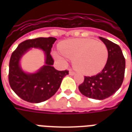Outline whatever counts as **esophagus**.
Wrapping results in <instances>:
<instances>
[{"label":"esophagus","mask_w":132,"mask_h":132,"mask_svg":"<svg viewBox=\"0 0 132 132\" xmlns=\"http://www.w3.org/2000/svg\"><path fill=\"white\" fill-rule=\"evenodd\" d=\"M69 74L71 75V76H73V75L76 74V73L72 69H69Z\"/></svg>","instance_id":"1"}]
</instances>
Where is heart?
I'll use <instances>...</instances> for the list:
<instances>
[{"instance_id":"1","label":"heart","mask_w":132,"mask_h":132,"mask_svg":"<svg viewBox=\"0 0 132 132\" xmlns=\"http://www.w3.org/2000/svg\"><path fill=\"white\" fill-rule=\"evenodd\" d=\"M61 53L73 59L78 71L86 75L96 74L105 67L108 57L107 46L102 42L90 38H79L64 41L59 44ZM55 58L65 62L62 55L54 52Z\"/></svg>"}]
</instances>
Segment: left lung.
Wrapping results in <instances>:
<instances>
[{"instance_id":"obj_1","label":"left lung","mask_w":132,"mask_h":132,"mask_svg":"<svg viewBox=\"0 0 132 132\" xmlns=\"http://www.w3.org/2000/svg\"><path fill=\"white\" fill-rule=\"evenodd\" d=\"M100 39L108 48L107 63L97 75L85 76L78 89L89 98L104 100L112 95L122 86L125 77V59L119 45L101 37Z\"/></svg>"}]
</instances>
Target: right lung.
Masks as SVG:
<instances>
[{
	"mask_svg": "<svg viewBox=\"0 0 132 132\" xmlns=\"http://www.w3.org/2000/svg\"><path fill=\"white\" fill-rule=\"evenodd\" d=\"M54 37H39L27 39L20 44L12 53L9 63L8 80L11 88L19 97L32 103H39L49 99L59 88L63 78L69 74L68 70L57 71L52 66L51 55ZM39 48L45 52L46 65L35 74L22 71L19 62L21 56L30 48Z\"/></svg>",
	"mask_w": 132,
	"mask_h": 132,
	"instance_id": "add662e5",
	"label": "right lung"
}]
</instances>
